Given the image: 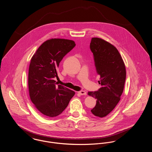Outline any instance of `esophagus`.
Instances as JSON below:
<instances>
[{"instance_id": "esophagus-1", "label": "esophagus", "mask_w": 152, "mask_h": 152, "mask_svg": "<svg viewBox=\"0 0 152 152\" xmlns=\"http://www.w3.org/2000/svg\"><path fill=\"white\" fill-rule=\"evenodd\" d=\"M80 95H86V92L85 91H83V90H81V91H79L78 92Z\"/></svg>"}]
</instances>
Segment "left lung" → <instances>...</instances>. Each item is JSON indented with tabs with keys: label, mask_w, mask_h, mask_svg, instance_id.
<instances>
[{
	"label": "left lung",
	"mask_w": 152,
	"mask_h": 152,
	"mask_svg": "<svg viewBox=\"0 0 152 152\" xmlns=\"http://www.w3.org/2000/svg\"><path fill=\"white\" fill-rule=\"evenodd\" d=\"M90 48L100 76L98 82L101 84L98 91L88 92V95L97 99L96 105L91 112L96 117L103 118L115 108L121 99L126 69L118 50L110 42L100 38H92Z\"/></svg>",
	"instance_id": "obj_1"
}]
</instances>
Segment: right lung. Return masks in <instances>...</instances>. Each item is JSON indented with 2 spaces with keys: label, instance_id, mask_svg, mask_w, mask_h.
Listing matches in <instances>:
<instances>
[{
  "label": "right lung",
  "instance_id": "obj_1",
  "mask_svg": "<svg viewBox=\"0 0 152 152\" xmlns=\"http://www.w3.org/2000/svg\"><path fill=\"white\" fill-rule=\"evenodd\" d=\"M72 40L52 38L42 44L33 56L28 70V91L31 101L43 115L54 117L67 107L75 93L56 86L57 69L63 58L75 47Z\"/></svg>",
  "mask_w": 152,
  "mask_h": 152
}]
</instances>
